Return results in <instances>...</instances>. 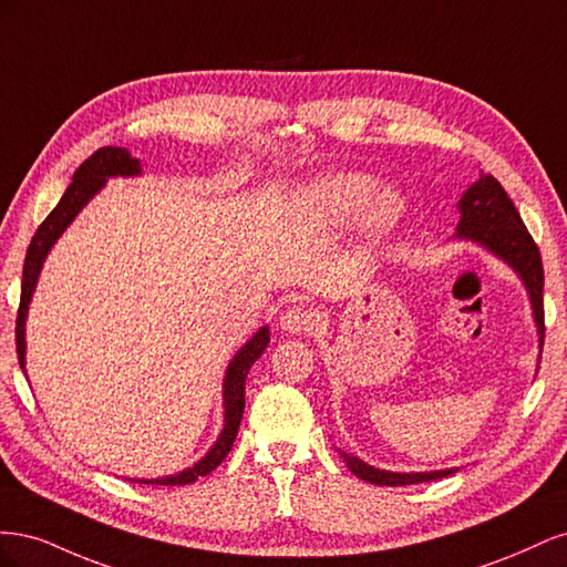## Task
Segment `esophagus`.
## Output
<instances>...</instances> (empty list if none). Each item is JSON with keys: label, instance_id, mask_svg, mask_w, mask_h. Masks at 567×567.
I'll use <instances>...</instances> for the list:
<instances>
[{"label": "esophagus", "instance_id": "34e87169", "mask_svg": "<svg viewBox=\"0 0 567 567\" xmlns=\"http://www.w3.org/2000/svg\"><path fill=\"white\" fill-rule=\"evenodd\" d=\"M317 321H319V317L312 310H307V307H300V305L288 307V310L279 319L281 329L286 333H310L317 329Z\"/></svg>", "mask_w": 567, "mask_h": 567}]
</instances>
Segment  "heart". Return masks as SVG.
Wrapping results in <instances>:
<instances>
[{"instance_id":"obj_1","label":"heart","mask_w":567,"mask_h":567,"mask_svg":"<svg viewBox=\"0 0 567 567\" xmlns=\"http://www.w3.org/2000/svg\"><path fill=\"white\" fill-rule=\"evenodd\" d=\"M375 187H379V179L367 173H333L315 179L305 188V203L331 225H348L367 210L364 225L375 241L398 225L404 213V196L398 188L383 186L375 193Z\"/></svg>"}]
</instances>
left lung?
Wrapping results in <instances>:
<instances>
[{"instance_id": "1", "label": "left lung", "mask_w": 567, "mask_h": 567, "mask_svg": "<svg viewBox=\"0 0 567 567\" xmlns=\"http://www.w3.org/2000/svg\"><path fill=\"white\" fill-rule=\"evenodd\" d=\"M461 219L456 225V238L463 241H473L477 246L487 248L492 255L502 257V260L518 274L520 281L525 284L532 315H535L539 348H544V267L542 255L537 244L532 241L527 227L523 225L520 213L516 205L504 192V186L496 182L492 175H480L458 200ZM542 359V352H539ZM342 454V461L348 463V468L367 480L371 485H416V483H431V480H440L444 475H452L456 468L447 471H431V473H392L373 468L362 458L352 454Z\"/></svg>"}]
</instances>
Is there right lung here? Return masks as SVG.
Listing matches in <instances>:
<instances>
[{"mask_svg": "<svg viewBox=\"0 0 567 567\" xmlns=\"http://www.w3.org/2000/svg\"><path fill=\"white\" fill-rule=\"evenodd\" d=\"M142 175V165L136 158L130 156L127 148L120 146H104L84 161L73 175L71 186L65 188L59 205L47 215V219L40 225V229L32 236L28 246L25 265H23V281H21V305H19V317H16V352H19V364L25 373V317H28V305L32 300V290L38 286L42 265L47 255L59 241V236L68 229V225L78 217V213L94 198L101 186L106 184L109 177H136ZM269 346V329L262 326L246 346L234 354V359L227 367L225 373V385H221V404H225V427L217 437V442L210 447L198 463L192 468H186L175 475L165 477H151V480H132V483H144V485H188L196 483L200 475L213 473L225 456L231 452L234 440L238 433V425L244 419V406H246V379L250 367L260 359L265 348Z\"/></svg>", "mask_w": 567, "mask_h": 567, "instance_id": "add662e5", "label": "right lung"}]
</instances>
